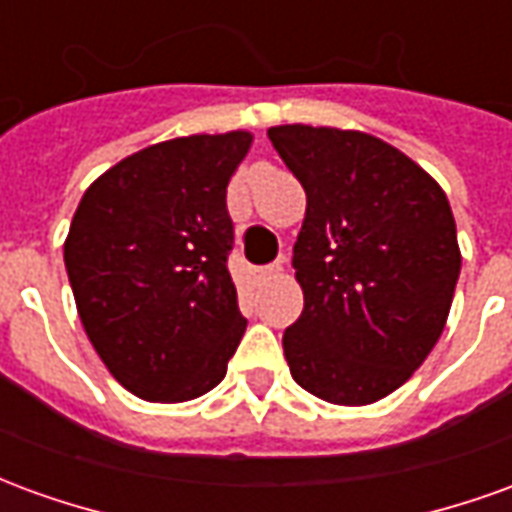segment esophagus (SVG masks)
<instances>
[{"mask_svg":"<svg viewBox=\"0 0 512 512\" xmlns=\"http://www.w3.org/2000/svg\"><path fill=\"white\" fill-rule=\"evenodd\" d=\"M279 274H282V266H279V263H271V266H252L246 271L249 282H255V285L268 282V279H277Z\"/></svg>","mask_w":512,"mask_h":512,"instance_id":"esophagus-1","label":"esophagus"}]
</instances>
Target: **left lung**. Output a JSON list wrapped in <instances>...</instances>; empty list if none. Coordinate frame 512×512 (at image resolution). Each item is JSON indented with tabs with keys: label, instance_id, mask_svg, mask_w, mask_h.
<instances>
[{
	"label": "left lung",
	"instance_id": "left-lung-1",
	"mask_svg": "<svg viewBox=\"0 0 512 512\" xmlns=\"http://www.w3.org/2000/svg\"><path fill=\"white\" fill-rule=\"evenodd\" d=\"M268 139L307 191L293 246L304 310L282 334L290 376L326 403H376L444 332L461 274L450 200L365 131L293 123Z\"/></svg>",
	"mask_w": 512,
	"mask_h": 512
}]
</instances>
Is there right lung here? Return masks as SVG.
<instances>
[{"label":"right lung","instance_id":"add662e5","mask_svg":"<svg viewBox=\"0 0 512 512\" xmlns=\"http://www.w3.org/2000/svg\"><path fill=\"white\" fill-rule=\"evenodd\" d=\"M249 147V131L158 142L95 178L73 213L65 268L84 332L142 400L211 392L244 337L227 183Z\"/></svg>","mask_w":512,"mask_h":512}]
</instances>
